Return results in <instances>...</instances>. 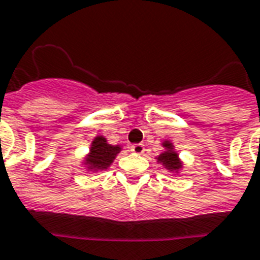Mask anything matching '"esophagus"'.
<instances>
[{"instance_id": "1", "label": "esophagus", "mask_w": 260, "mask_h": 260, "mask_svg": "<svg viewBox=\"0 0 260 260\" xmlns=\"http://www.w3.org/2000/svg\"><path fill=\"white\" fill-rule=\"evenodd\" d=\"M131 151H132V153H135V154H143V151H145V146L140 145V143L132 145L131 146Z\"/></svg>"}]
</instances>
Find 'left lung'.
Listing matches in <instances>:
<instances>
[{"instance_id":"obj_1","label":"left lung","mask_w":260,"mask_h":260,"mask_svg":"<svg viewBox=\"0 0 260 260\" xmlns=\"http://www.w3.org/2000/svg\"><path fill=\"white\" fill-rule=\"evenodd\" d=\"M161 146L164 147V150L155 157L157 162L172 175H179L182 172L184 164L183 161L180 159V157H179V153L175 149L174 143L171 140L165 139L162 140Z\"/></svg>"}]
</instances>
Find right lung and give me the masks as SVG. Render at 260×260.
<instances>
[{
  "mask_svg": "<svg viewBox=\"0 0 260 260\" xmlns=\"http://www.w3.org/2000/svg\"><path fill=\"white\" fill-rule=\"evenodd\" d=\"M122 146L110 145L103 135H96L91 142L89 151L84 155L81 161V167H84L86 172H101L110 168L114 162L117 155L120 154Z\"/></svg>",
  "mask_w": 260,
  "mask_h": 260,
  "instance_id": "obj_1",
  "label": "right lung"
}]
</instances>
